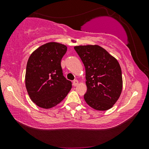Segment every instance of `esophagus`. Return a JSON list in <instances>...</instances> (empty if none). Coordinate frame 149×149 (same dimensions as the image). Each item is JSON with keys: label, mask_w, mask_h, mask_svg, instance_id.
Returning <instances> with one entry per match:
<instances>
[{"label": "esophagus", "mask_w": 149, "mask_h": 149, "mask_svg": "<svg viewBox=\"0 0 149 149\" xmlns=\"http://www.w3.org/2000/svg\"><path fill=\"white\" fill-rule=\"evenodd\" d=\"M72 85H74V87H76V86H77V85H79V81H77V80H74V81H73V83H72Z\"/></svg>", "instance_id": "obj_1"}]
</instances>
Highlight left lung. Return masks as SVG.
<instances>
[{"mask_svg":"<svg viewBox=\"0 0 149 149\" xmlns=\"http://www.w3.org/2000/svg\"><path fill=\"white\" fill-rule=\"evenodd\" d=\"M74 48L85 67L86 103L97 111L111 109L123 88L121 68L117 60L97 45Z\"/></svg>","mask_w":149,"mask_h":149,"instance_id":"left-lung-1","label":"left lung"}]
</instances>
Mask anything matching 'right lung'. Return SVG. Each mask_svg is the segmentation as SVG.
Returning a JSON list of instances; mask_svg holds the SVG:
<instances>
[{
  "label": "right lung",
  "mask_w": 149,
  "mask_h": 149,
  "mask_svg": "<svg viewBox=\"0 0 149 149\" xmlns=\"http://www.w3.org/2000/svg\"><path fill=\"white\" fill-rule=\"evenodd\" d=\"M66 51L65 45L50 42L38 47L28 58L25 85L30 99L38 107L45 109L56 107L72 88L61 67Z\"/></svg>",
  "instance_id": "obj_1"
}]
</instances>
